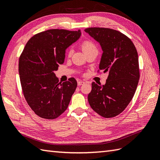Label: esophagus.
<instances>
[{
  "label": "esophagus",
  "instance_id": "1",
  "mask_svg": "<svg viewBox=\"0 0 160 160\" xmlns=\"http://www.w3.org/2000/svg\"><path fill=\"white\" fill-rule=\"evenodd\" d=\"M84 84V82H83V81H81V80H79V81H78V86H81V85H82V84Z\"/></svg>",
  "mask_w": 160,
  "mask_h": 160
}]
</instances>
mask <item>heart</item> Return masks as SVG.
I'll return each instance as SVG.
<instances>
[{
	"instance_id": "heart-1",
	"label": "heart",
	"mask_w": 160,
	"mask_h": 160,
	"mask_svg": "<svg viewBox=\"0 0 160 160\" xmlns=\"http://www.w3.org/2000/svg\"><path fill=\"white\" fill-rule=\"evenodd\" d=\"M81 48H82L84 54H86L88 52H92V51H98L96 45L91 41L83 42L82 45H81ZM71 53H72V52H71V50H69V52H68V55H69V56H71Z\"/></svg>"
}]
</instances>
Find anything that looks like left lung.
<instances>
[{"instance_id": "8db88e82", "label": "left lung", "mask_w": 160, "mask_h": 160, "mask_svg": "<svg viewBox=\"0 0 160 160\" xmlns=\"http://www.w3.org/2000/svg\"><path fill=\"white\" fill-rule=\"evenodd\" d=\"M102 50L99 69L108 73L104 85L93 82L88 95L92 109L104 118L121 113L130 103L139 79L138 55L133 43L123 33L108 28L84 29Z\"/></svg>"}]
</instances>
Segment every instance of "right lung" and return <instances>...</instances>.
<instances>
[{"label": "right lung", "mask_w": 160, "mask_h": 160, "mask_svg": "<svg viewBox=\"0 0 160 160\" xmlns=\"http://www.w3.org/2000/svg\"><path fill=\"white\" fill-rule=\"evenodd\" d=\"M81 32L49 29L29 40L20 56L18 73L29 106L39 117L53 120L66 111L77 87L75 78L59 82L54 71L63 64L66 50Z\"/></svg>", "instance_id": "right-lung-1"}]
</instances>
